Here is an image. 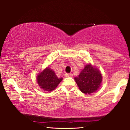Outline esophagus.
<instances>
[{"mask_svg": "<svg viewBox=\"0 0 130 130\" xmlns=\"http://www.w3.org/2000/svg\"><path fill=\"white\" fill-rule=\"evenodd\" d=\"M65 76L66 77H72L73 74L70 73H66L65 74Z\"/></svg>", "mask_w": 130, "mask_h": 130, "instance_id": "34e87169", "label": "esophagus"}]
</instances>
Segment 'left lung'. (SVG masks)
<instances>
[{
    "label": "left lung",
    "instance_id": "left-lung-1",
    "mask_svg": "<svg viewBox=\"0 0 130 130\" xmlns=\"http://www.w3.org/2000/svg\"><path fill=\"white\" fill-rule=\"evenodd\" d=\"M74 79L81 92L88 94L96 92L102 80L99 70L94 68L90 64L85 66L79 75Z\"/></svg>",
    "mask_w": 130,
    "mask_h": 130
}]
</instances>
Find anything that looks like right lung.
I'll use <instances>...</instances> for the list:
<instances>
[{"label": "right lung", "instance_id": "right-lung-1", "mask_svg": "<svg viewBox=\"0 0 130 130\" xmlns=\"http://www.w3.org/2000/svg\"><path fill=\"white\" fill-rule=\"evenodd\" d=\"M37 80L41 88L47 92H51L57 87L62 78H57L54 71L47 68L38 75Z\"/></svg>", "mask_w": 130, "mask_h": 130}]
</instances>
